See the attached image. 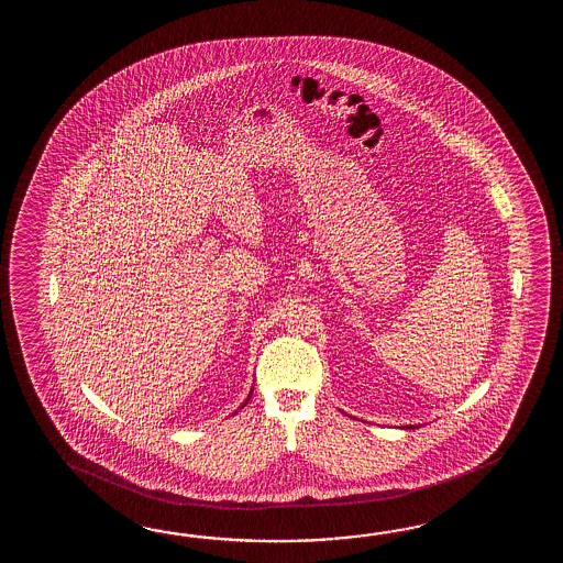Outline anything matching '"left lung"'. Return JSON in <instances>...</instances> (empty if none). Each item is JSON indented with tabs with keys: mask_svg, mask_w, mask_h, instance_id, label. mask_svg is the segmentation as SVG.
<instances>
[{
	"mask_svg": "<svg viewBox=\"0 0 563 563\" xmlns=\"http://www.w3.org/2000/svg\"><path fill=\"white\" fill-rule=\"evenodd\" d=\"M407 429H415V427H407Z\"/></svg>",
	"mask_w": 563,
	"mask_h": 563,
	"instance_id": "left-lung-1",
	"label": "left lung"
}]
</instances>
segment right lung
<instances>
[{
	"mask_svg": "<svg viewBox=\"0 0 563 563\" xmlns=\"http://www.w3.org/2000/svg\"><path fill=\"white\" fill-rule=\"evenodd\" d=\"M247 400H250V396H247ZM247 400H245V402H247ZM245 402H243V405H241V408L245 407Z\"/></svg>",
	"mask_w": 563,
	"mask_h": 563,
	"instance_id": "1",
	"label": "right lung"
}]
</instances>
